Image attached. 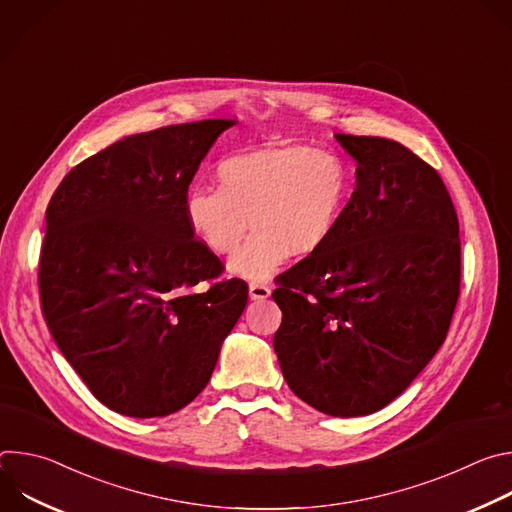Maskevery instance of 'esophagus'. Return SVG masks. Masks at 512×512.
I'll return each mask as SVG.
<instances>
[{
  "instance_id": "1",
  "label": "esophagus",
  "mask_w": 512,
  "mask_h": 512,
  "mask_svg": "<svg viewBox=\"0 0 512 512\" xmlns=\"http://www.w3.org/2000/svg\"><path fill=\"white\" fill-rule=\"evenodd\" d=\"M249 296L255 302H263V300H267L271 296V287L265 285V283L253 281V283H249Z\"/></svg>"
}]
</instances>
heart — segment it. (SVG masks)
Returning a JSON list of instances; mask_svg holds the SVG:
<instances>
[{
  "mask_svg": "<svg viewBox=\"0 0 512 512\" xmlns=\"http://www.w3.org/2000/svg\"><path fill=\"white\" fill-rule=\"evenodd\" d=\"M216 182L192 184L184 214L192 233L216 255L233 253L231 271L247 279L271 277L291 253L322 249L348 198V170L328 150L263 145L223 158Z\"/></svg>",
  "mask_w": 512,
  "mask_h": 512,
  "instance_id": "obj_1",
  "label": "heart"
}]
</instances>
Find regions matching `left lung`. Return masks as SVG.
Returning a JSON list of instances; mask_svg holds the SVG:
<instances>
[{"label": "left lung", "mask_w": 512, "mask_h": 512, "mask_svg": "<svg viewBox=\"0 0 512 512\" xmlns=\"http://www.w3.org/2000/svg\"><path fill=\"white\" fill-rule=\"evenodd\" d=\"M356 188L330 241L279 275L285 383L334 417L369 415L425 369L460 296V225L429 164L385 137L336 133Z\"/></svg>", "instance_id": "8db88e82"}]
</instances>
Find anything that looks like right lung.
<instances>
[{
	"mask_svg": "<svg viewBox=\"0 0 512 512\" xmlns=\"http://www.w3.org/2000/svg\"><path fill=\"white\" fill-rule=\"evenodd\" d=\"M237 119L135 133L72 168L46 208L38 283L48 330L109 409L164 417L206 387L241 318L243 279L194 239L188 186Z\"/></svg>",
	"mask_w": 512,
	"mask_h": 512,
	"instance_id": "1",
	"label": "right lung"
}]
</instances>
